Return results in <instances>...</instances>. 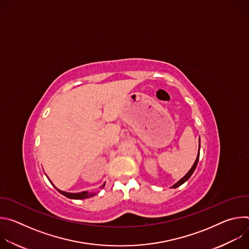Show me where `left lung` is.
Returning a JSON list of instances; mask_svg holds the SVG:
<instances>
[{"label":"left lung","mask_w":249,"mask_h":249,"mask_svg":"<svg viewBox=\"0 0 249 249\" xmlns=\"http://www.w3.org/2000/svg\"><path fill=\"white\" fill-rule=\"evenodd\" d=\"M199 157H200V142H199V152H198V155H197V158H196V160H195V162H194V164L192 165V167L190 168V170L186 173V175L185 176H183L182 178L179 180V181H177L173 186H172V188H176V187H178V186H180L181 184H183L184 182H186L189 178H190V176L192 175V173L194 172V170H195V168H196V166H197V164H198V160H199Z\"/></svg>","instance_id":"obj_1"}]
</instances>
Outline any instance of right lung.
Segmentation results:
<instances>
[{"mask_svg":"<svg viewBox=\"0 0 249 249\" xmlns=\"http://www.w3.org/2000/svg\"><path fill=\"white\" fill-rule=\"evenodd\" d=\"M50 181V180H49ZM51 182V181H50ZM52 183V182H51ZM104 185H105V183L101 186V188L102 187H104ZM56 188V187H55ZM57 189V188H56ZM62 195H64V196H66V197H68V198H70V199H87V198H90V197H92V196H94L96 193H93V192H88V191H84V192H80V193H69V192H65V191H62V190H59V189H57Z\"/></svg>","mask_w":249,"mask_h":249,"instance_id":"add662e5","label":"right lung"}]
</instances>
